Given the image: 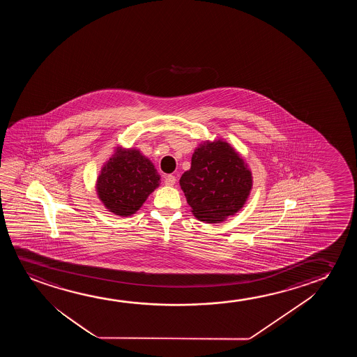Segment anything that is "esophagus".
<instances>
[{
	"mask_svg": "<svg viewBox=\"0 0 357 357\" xmlns=\"http://www.w3.org/2000/svg\"><path fill=\"white\" fill-rule=\"evenodd\" d=\"M176 181V176H172V174H168V176H165V184H166V185H174Z\"/></svg>",
	"mask_w": 357,
	"mask_h": 357,
	"instance_id": "34e87169",
	"label": "esophagus"
}]
</instances>
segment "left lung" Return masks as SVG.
Masks as SVG:
<instances>
[{
  "mask_svg": "<svg viewBox=\"0 0 357 357\" xmlns=\"http://www.w3.org/2000/svg\"><path fill=\"white\" fill-rule=\"evenodd\" d=\"M181 190L197 220L217 223L244 206L252 186L251 172L228 142H206L196 149L181 176Z\"/></svg>",
  "mask_w": 357,
  "mask_h": 357,
  "instance_id": "left-lung-1",
  "label": "left lung"
}]
</instances>
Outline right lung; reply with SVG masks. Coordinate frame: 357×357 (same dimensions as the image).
<instances>
[{
    "label": "right lung",
    "mask_w": 357,
    "mask_h": 357,
    "mask_svg": "<svg viewBox=\"0 0 357 357\" xmlns=\"http://www.w3.org/2000/svg\"><path fill=\"white\" fill-rule=\"evenodd\" d=\"M160 185V174L150 160L137 150L118 149L98 178V194L114 215L137 212L147 196Z\"/></svg>",
    "instance_id": "add662e5"
}]
</instances>
